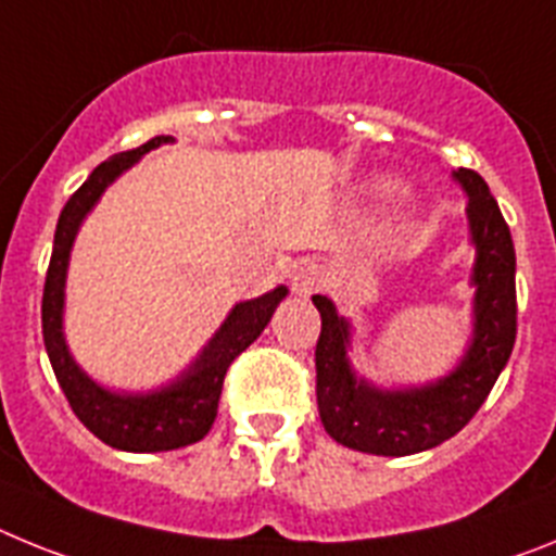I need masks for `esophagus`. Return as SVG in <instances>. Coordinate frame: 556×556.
Wrapping results in <instances>:
<instances>
[{"instance_id":"obj_1","label":"esophagus","mask_w":556,"mask_h":556,"mask_svg":"<svg viewBox=\"0 0 556 556\" xmlns=\"http://www.w3.org/2000/svg\"><path fill=\"white\" fill-rule=\"evenodd\" d=\"M291 288L296 296H311V293H316L318 288H321V271H318V265H296L291 271Z\"/></svg>"}]
</instances>
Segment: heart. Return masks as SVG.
Returning <instances> with one entry per match:
<instances>
[{
  "label": "heart",
  "mask_w": 556,
  "mask_h": 556,
  "mask_svg": "<svg viewBox=\"0 0 556 556\" xmlns=\"http://www.w3.org/2000/svg\"><path fill=\"white\" fill-rule=\"evenodd\" d=\"M369 192L378 201H392V198L400 195V181H394V178H378V181H371Z\"/></svg>",
  "instance_id": "heart-1"
}]
</instances>
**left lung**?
<instances>
[{"mask_svg": "<svg viewBox=\"0 0 556 556\" xmlns=\"http://www.w3.org/2000/svg\"><path fill=\"white\" fill-rule=\"evenodd\" d=\"M467 195L472 245L470 336L456 364L422 383H375L352 364L355 321L321 293L316 344V400L325 431L338 445L371 456H412L456 437L479 412L515 346V245L479 173H451Z\"/></svg>", "mask_w": 556, "mask_h": 556, "instance_id": "1", "label": "left lung"}]
</instances>
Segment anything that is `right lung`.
<instances>
[{"label": "right lung", "instance_id": "right-lung-1", "mask_svg": "<svg viewBox=\"0 0 556 556\" xmlns=\"http://www.w3.org/2000/svg\"><path fill=\"white\" fill-rule=\"evenodd\" d=\"M170 142L176 139L153 137L137 151L111 156L109 162L94 167L84 187L66 201L61 218H58L55 243H52L50 268H47L45 302H41L47 355H50L52 371L70 400L72 412L94 437L103 439L105 445L128 453L176 451V447H187L198 439H204L218 414L226 369L245 346L257 341L279 302L288 296V285H277L274 291L263 293V296L235 302L218 330L212 332L210 341L198 350L195 358L178 375L153 389H142V392L111 389V386L98 383L84 366L77 364L64 330L66 274H70L77 231L89 218V212L100 204L103 192L125 170H131L144 153Z\"/></svg>", "mask_w": 556, "mask_h": 556}]
</instances>
